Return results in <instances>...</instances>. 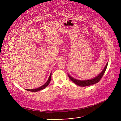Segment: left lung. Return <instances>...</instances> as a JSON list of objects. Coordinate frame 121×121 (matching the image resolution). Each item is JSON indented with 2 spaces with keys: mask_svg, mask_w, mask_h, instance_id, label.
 <instances>
[{
  "mask_svg": "<svg viewBox=\"0 0 121 121\" xmlns=\"http://www.w3.org/2000/svg\"><path fill=\"white\" fill-rule=\"evenodd\" d=\"M108 63V62L107 63L105 67H104V69H103V70L101 72V73H100L99 74H98L96 77H94V78L90 79L85 80H78V79H75L74 78H73L72 76H71L69 74H68V76H69V78L71 79V80L76 85H78L79 86H86L92 85L98 83V82L103 77V75L105 72L106 70L107 69Z\"/></svg>",
  "mask_w": 121,
  "mask_h": 121,
  "instance_id": "obj_1",
  "label": "left lung"
}]
</instances>
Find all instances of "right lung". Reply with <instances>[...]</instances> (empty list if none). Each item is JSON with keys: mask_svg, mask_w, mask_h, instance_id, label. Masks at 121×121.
I'll list each match as a JSON object with an SVG mask.
<instances>
[{"mask_svg": "<svg viewBox=\"0 0 121 121\" xmlns=\"http://www.w3.org/2000/svg\"><path fill=\"white\" fill-rule=\"evenodd\" d=\"M51 75H52V73H51L50 76H49V77L48 81L46 82L45 84H44L42 86H40V87H39L38 88H35V89H25V90H26L27 91H30V92H38V91H40V90H42L44 89L49 84V83H50V82L51 81Z\"/></svg>", "mask_w": 121, "mask_h": 121, "instance_id": "add662e5", "label": "right lung"}]
</instances>
